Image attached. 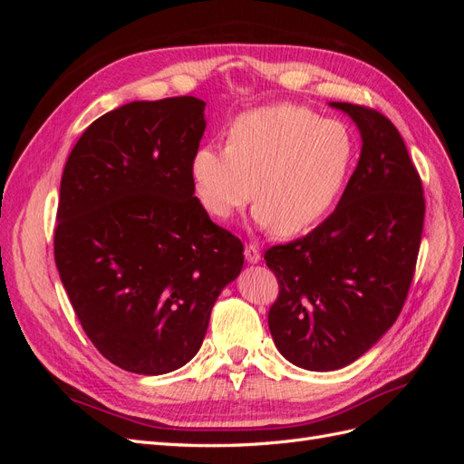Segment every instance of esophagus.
<instances>
[{"instance_id": "obj_1", "label": "esophagus", "mask_w": 464, "mask_h": 464, "mask_svg": "<svg viewBox=\"0 0 464 464\" xmlns=\"http://www.w3.org/2000/svg\"><path fill=\"white\" fill-rule=\"evenodd\" d=\"M244 256H246L247 263H259V259H261V254H259V247H257V246H254V244H247V246H246V251H244Z\"/></svg>"}]
</instances>
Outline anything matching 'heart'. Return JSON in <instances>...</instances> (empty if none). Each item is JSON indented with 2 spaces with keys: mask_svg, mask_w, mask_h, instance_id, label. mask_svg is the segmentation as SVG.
Returning a JSON list of instances; mask_svg holds the SVG:
<instances>
[{
  "mask_svg": "<svg viewBox=\"0 0 464 464\" xmlns=\"http://www.w3.org/2000/svg\"><path fill=\"white\" fill-rule=\"evenodd\" d=\"M354 159L348 125L296 104H273L236 116L227 147L195 150L191 179L210 217L227 220L254 198L259 227L294 237L331 215Z\"/></svg>",
  "mask_w": 464,
  "mask_h": 464,
  "instance_id": "b5f03b06",
  "label": "heart"
}]
</instances>
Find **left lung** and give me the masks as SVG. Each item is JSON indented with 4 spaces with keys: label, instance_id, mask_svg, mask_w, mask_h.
Instances as JSON below:
<instances>
[{
    "label": "left lung",
    "instance_id": "8db88e82",
    "mask_svg": "<svg viewBox=\"0 0 464 464\" xmlns=\"http://www.w3.org/2000/svg\"><path fill=\"white\" fill-rule=\"evenodd\" d=\"M353 118L362 154L333 213L310 234L265 251L278 280L273 341L294 366L339 370L397 321L424 228L422 179L395 125L368 106L331 102Z\"/></svg>",
    "mask_w": 464,
    "mask_h": 464
}]
</instances>
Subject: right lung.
I'll list each match as a JSON object with an SVG mask.
<instances>
[{
    "mask_svg": "<svg viewBox=\"0 0 464 464\" xmlns=\"http://www.w3.org/2000/svg\"><path fill=\"white\" fill-rule=\"evenodd\" d=\"M193 96L94 120L65 162L53 257L91 343L125 372L162 375L198 354L244 244L195 198L205 131Z\"/></svg>",
    "mask_w": 464,
    "mask_h": 464,
    "instance_id": "add662e5",
    "label": "right lung"
}]
</instances>
